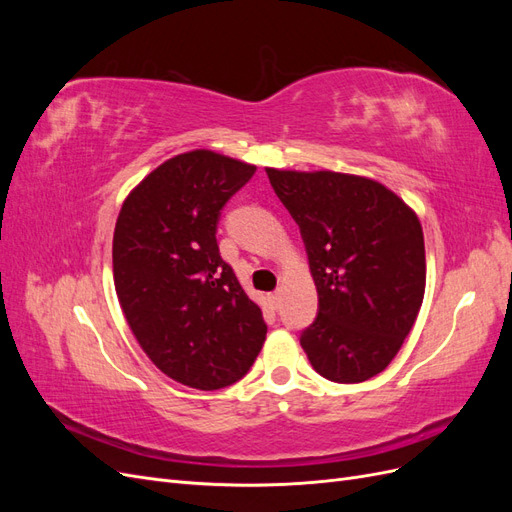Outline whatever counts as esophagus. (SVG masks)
I'll return each mask as SVG.
<instances>
[{
	"mask_svg": "<svg viewBox=\"0 0 512 512\" xmlns=\"http://www.w3.org/2000/svg\"><path fill=\"white\" fill-rule=\"evenodd\" d=\"M269 299H271V303H273L275 307H280V303H282V290H275Z\"/></svg>",
	"mask_w": 512,
	"mask_h": 512,
	"instance_id": "obj_1",
	"label": "esophagus"
}]
</instances>
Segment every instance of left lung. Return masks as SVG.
Instances as JSON below:
<instances>
[{"mask_svg": "<svg viewBox=\"0 0 512 512\" xmlns=\"http://www.w3.org/2000/svg\"><path fill=\"white\" fill-rule=\"evenodd\" d=\"M299 224L318 290L301 346L320 376L354 384L399 352L423 303L425 241L416 213L382 183L316 170L267 168Z\"/></svg>", "mask_w": 512, "mask_h": 512, "instance_id": "1", "label": "left lung"}]
</instances>
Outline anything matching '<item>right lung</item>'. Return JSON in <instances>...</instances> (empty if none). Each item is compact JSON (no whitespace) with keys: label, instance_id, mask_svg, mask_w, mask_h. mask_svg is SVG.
Returning a JSON list of instances; mask_svg holds the SVG:
<instances>
[{"label":"right lung","instance_id":"obj_1","mask_svg":"<svg viewBox=\"0 0 512 512\" xmlns=\"http://www.w3.org/2000/svg\"><path fill=\"white\" fill-rule=\"evenodd\" d=\"M254 173L209 149L181 153L136 185L115 224L123 316L153 365L192 389L241 380L265 344L260 307L215 239L224 205Z\"/></svg>","mask_w":512,"mask_h":512}]
</instances>
